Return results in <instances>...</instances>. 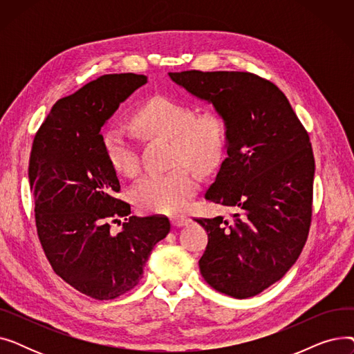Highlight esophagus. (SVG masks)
Here are the masks:
<instances>
[{"mask_svg": "<svg viewBox=\"0 0 354 354\" xmlns=\"http://www.w3.org/2000/svg\"><path fill=\"white\" fill-rule=\"evenodd\" d=\"M171 222H172L174 227H185V225L189 224L191 218L187 216V215H175V216L171 218Z\"/></svg>", "mask_w": 354, "mask_h": 354, "instance_id": "1", "label": "esophagus"}]
</instances>
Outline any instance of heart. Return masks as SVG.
<instances>
[{
	"instance_id": "heart-1",
	"label": "heart",
	"mask_w": 354,
	"mask_h": 354,
	"mask_svg": "<svg viewBox=\"0 0 354 354\" xmlns=\"http://www.w3.org/2000/svg\"><path fill=\"white\" fill-rule=\"evenodd\" d=\"M135 122L149 136L172 139V163L180 166L165 174H146L133 185L130 196L142 211L176 212L198 187L195 174L183 165L199 174L214 171L228 146L227 122L216 110L196 113L194 104L166 96H156L142 104ZM103 145L118 172L132 176L139 171L138 142L126 129H106Z\"/></svg>"
}]
</instances>
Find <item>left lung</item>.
<instances>
[{"label":"left lung","mask_w":354,"mask_h":354,"mask_svg":"<svg viewBox=\"0 0 354 354\" xmlns=\"http://www.w3.org/2000/svg\"><path fill=\"white\" fill-rule=\"evenodd\" d=\"M169 76L227 122L228 156L205 198L236 214L195 219L208 232L199 268L214 290L248 299L283 278L306 245L315 167L308 133L284 93L258 74Z\"/></svg>","instance_id":"obj_1"}]
</instances>
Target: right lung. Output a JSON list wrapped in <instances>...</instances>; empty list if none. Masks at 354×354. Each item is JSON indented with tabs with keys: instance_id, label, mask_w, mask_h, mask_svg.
<instances>
[{
	"instance_id": "obj_1",
	"label": "right lung",
	"mask_w": 354,
	"mask_h": 354,
	"mask_svg": "<svg viewBox=\"0 0 354 354\" xmlns=\"http://www.w3.org/2000/svg\"><path fill=\"white\" fill-rule=\"evenodd\" d=\"M143 74H106L55 103L32 140L28 163L35 227L54 272L96 300L133 290L153 247L171 231L163 215L130 216L107 159L102 126L143 86ZM125 219L115 234L111 223Z\"/></svg>"
}]
</instances>
